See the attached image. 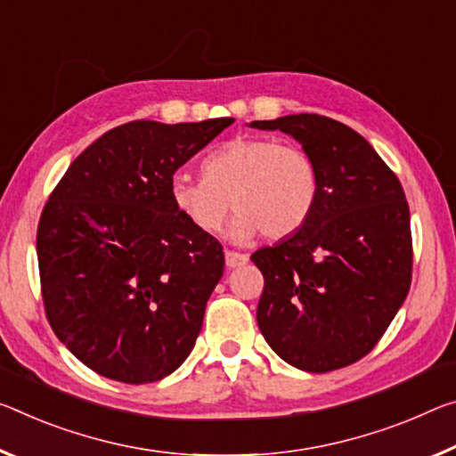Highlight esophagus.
Masks as SVG:
<instances>
[{
	"mask_svg": "<svg viewBox=\"0 0 456 456\" xmlns=\"http://www.w3.org/2000/svg\"><path fill=\"white\" fill-rule=\"evenodd\" d=\"M249 262V257L245 254H237V251H225V264L229 270H233V267H240L245 265Z\"/></svg>",
	"mask_w": 456,
	"mask_h": 456,
	"instance_id": "obj_1",
	"label": "esophagus"
}]
</instances>
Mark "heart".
I'll return each instance as SVG.
<instances>
[{
  "instance_id": "1",
  "label": "heart",
  "mask_w": 456,
  "mask_h": 456,
  "mask_svg": "<svg viewBox=\"0 0 456 456\" xmlns=\"http://www.w3.org/2000/svg\"><path fill=\"white\" fill-rule=\"evenodd\" d=\"M205 178L175 172L170 199L176 211L207 235L219 233L231 207V240L264 233L284 240L306 225L321 192L319 168L308 151L267 137H237L202 160Z\"/></svg>"
}]
</instances>
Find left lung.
Instances as JSON below:
<instances>
[{
	"label": "left lung",
	"mask_w": 456,
	"mask_h": 456,
	"mask_svg": "<svg viewBox=\"0 0 456 456\" xmlns=\"http://www.w3.org/2000/svg\"><path fill=\"white\" fill-rule=\"evenodd\" d=\"M249 127L292 135L321 176L306 225L251 256L265 281L257 327L286 363L341 370L378 345L408 296L406 194L371 143L341 121L300 113Z\"/></svg>",
	"instance_id": "left-lung-1"
}]
</instances>
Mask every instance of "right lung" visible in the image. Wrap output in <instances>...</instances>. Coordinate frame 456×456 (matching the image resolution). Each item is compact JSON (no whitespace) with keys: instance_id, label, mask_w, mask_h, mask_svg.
<instances>
[{"instance_id":"obj_1","label":"right lung","mask_w":456,"mask_h":456,"mask_svg":"<svg viewBox=\"0 0 456 456\" xmlns=\"http://www.w3.org/2000/svg\"><path fill=\"white\" fill-rule=\"evenodd\" d=\"M233 121L113 127L50 194L36 237L48 322L103 378L150 384L191 355L225 256L172 205L170 178Z\"/></svg>"}]
</instances>
